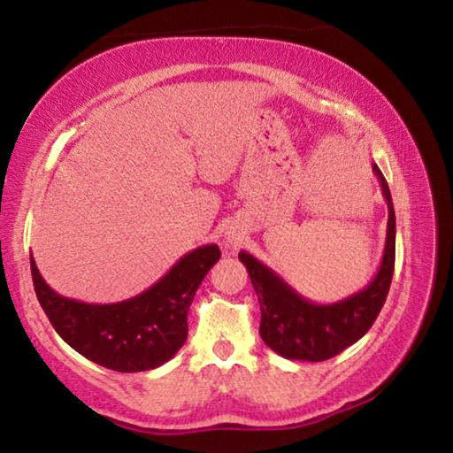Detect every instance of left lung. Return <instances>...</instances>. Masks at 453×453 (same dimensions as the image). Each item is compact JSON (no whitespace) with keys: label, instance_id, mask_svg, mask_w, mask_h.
Segmentation results:
<instances>
[{"label":"left lung","instance_id":"8db88e82","mask_svg":"<svg viewBox=\"0 0 453 453\" xmlns=\"http://www.w3.org/2000/svg\"><path fill=\"white\" fill-rule=\"evenodd\" d=\"M372 167L388 202V234L380 270L357 294L335 303L310 302L272 267L248 251H240V262L250 273L262 308L259 335L265 346L281 357L302 362H324L334 357L362 340L383 308L395 264V211L386 178L378 165Z\"/></svg>","mask_w":453,"mask_h":453}]
</instances>
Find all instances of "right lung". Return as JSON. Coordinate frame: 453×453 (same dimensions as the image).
I'll return each instance as SVG.
<instances>
[{
	"instance_id": "1",
	"label": "right lung",
	"mask_w": 453,
	"mask_h": 453,
	"mask_svg": "<svg viewBox=\"0 0 453 453\" xmlns=\"http://www.w3.org/2000/svg\"><path fill=\"white\" fill-rule=\"evenodd\" d=\"M221 257L216 243L191 250L162 280L118 303H86L53 291L37 270L35 296L61 340L89 362L113 372L156 370L188 340V311L205 273Z\"/></svg>"
}]
</instances>
